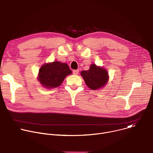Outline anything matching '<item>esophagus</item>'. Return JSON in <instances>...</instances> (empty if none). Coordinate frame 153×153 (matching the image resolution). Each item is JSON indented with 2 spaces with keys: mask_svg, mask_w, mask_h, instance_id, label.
<instances>
[{
  "mask_svg": "<svg viewBox=\"0 0 153 153\" xmlns=\"http://www.w3.org/2000/svg\"><path fill=\"white\" fill-rule=\"evenodd\" d=\"M73 74H74V75H77L78 73H79V70H73Z\"/></svg>",
  "mask_w": 153,
  "mask_h": 153,
  "instance_id": "34e87169",
  "label": "esophagus"
}]
</instances>
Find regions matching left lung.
Masks as SVG:
<instances>
[{
	"mask_svg": "<svg viewBox=\"0 0 153 153\" xmlns=\"http://www.w3.org/2000/svg\"><path fill=\"white\" fill-rule=\"evenodd\" d=\"M80 75L86 85L92 90H100L103 88L109 80L107 70L103 67L97 66L94 63L90 65L88 70L81 71Z\"/></svg>",
	"mask_w": 153,
	"mask_h": 153,
	"instance_id": "obj_1",
	"label": "left lung"
}]
</instances>
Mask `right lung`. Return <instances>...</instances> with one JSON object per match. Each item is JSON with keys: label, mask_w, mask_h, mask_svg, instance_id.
Returning a JSON list of instances; mask_svg holds the SVG:
<instances>
[{"label": "right lung", "mask_w": 153, "mask_h": 153, "mask_svg": "<svg viewBox=\"0 0 153 153\" xmlns=\"http://www.w3.org/2000/svg\"><path fill=\"white\" fill-rule=\"evenodd\" d=\"M71 74L67 63L54 61L42 65L37 79L44 88L52 89L59 86L66 77Z\"/></svg>", "instance_id": "right-lung-1"}]
</instances>
